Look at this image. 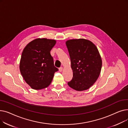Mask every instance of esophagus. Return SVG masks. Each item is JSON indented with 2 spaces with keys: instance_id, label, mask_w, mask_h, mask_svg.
<instances>
[{
  "instance_id": "obj_1",
  "label": "esophagus",
  "mask_w": 128,
  "mask_h": 128,
  "mask_svg": "<svg viewBox=\"0 0 128 128\" xmlns=\"http://www.w3.org/2000/svg\"><path fill=\"white\" fill-rule=\"evenodd\" d=\"M63 69V68H62V67H60V68H59V71L61 72L62 71Z\"/></svg>"
}]
</instances>
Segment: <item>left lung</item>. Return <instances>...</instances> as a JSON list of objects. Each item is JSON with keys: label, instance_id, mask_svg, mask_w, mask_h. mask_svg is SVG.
<instances>
[{"label": "left lung", "instance_id": "left-lung-1", "mask_svg": "<svg viewBox=\"0 0 128 128\" xmlns=\"http://www.w3.org/2000/svg\"><path fill=\"white\" fill-rule=\"evenodd\" d=\"M70 54L73 77L68 85L76 91L89 89L96 82L101 70L102 61L96 45L85 39L66 42Z\"/></svg>", "mask_w": 128, "mask_h": 128}]
</instances>
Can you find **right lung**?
Wrapping results in <instances>:
<instances>
[{
	"label": "right lung",
	"instance_id": "right-lung-1",
	"mask_svg": "<svg viewBox=\"0 0 128 128\" xmlns=\"http://www.w3.org/2000/svg\"><path fill=\"white\" fill-rule=\"evenodd\" d=\"M56 40L46 38L34 39L25 47L20 60V70L31 88L40 90L51 84L58 68L54 65L50 51Z\"/></svg>",
	"mask_w": 128,
	"mask_h": 128
}]
</instances>
